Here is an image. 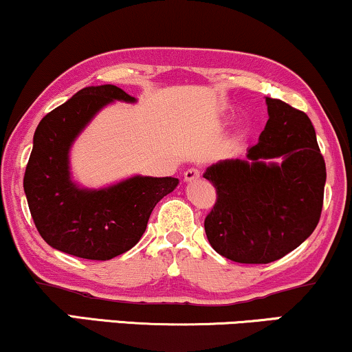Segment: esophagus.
Segmentation results:
<instances>
[{
	"label": "esophagus",
	"instance_id": "34e87169",
	"mask_svg": "<svg viewBox=\"0 0 352 352\" xmlns=\"http://www.w3.org/2000/svg\"><path fill=\"white\" fill-rule=\"evenodd\" d=\"M200 175H202V173H200V170H197V168H189V170L184 173V181L186 182L197 181L199 177H200Z\"/></svg>",
	"mask_w": 352,
	"mask_h": 352
}]
</instances>
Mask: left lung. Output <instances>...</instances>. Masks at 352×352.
<instances>
[{
	"label": "left lung",
	"mask_w": 352,
	"mask_h": 352,
	"mask_svg": "<svg viewBox=\"0 0 352 352\" xmlns=\"http://www.w3.org/2000/svg\"><path fill=\"white\" fill-rule=\"evenodd\" d=\"M268 121L248 160L204 173L217 189L205 218L208 243L237 263H270L299 248L318 225L327 181L316 129L304 111L265 98ZM276 157L278 163L268 162Z\"/></svg>",
	"instance_id": "obj_1"
}]
</instances>
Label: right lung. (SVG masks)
Instances as JSON below:
<instances>
[{
	"label": "right lung",
	"instance_id": "right-lung-1",
	"mask_svg": "<svg viewBox=\"0 0 352 352\" xmlns=\"http://www.w3.org/2000/svg\"><path fill=\"white\" fill-rule=\"evenodd\" d=\"M135 102L120 87H85L40 121L34 134L24 190L45 243L89 260H109L134 248L176 177L134 176L107 189H80L71 181L69 148L104 104Z\"/></svg>",
	"mask_w": 352,
	"mask_h": 352
}]
</instances>
